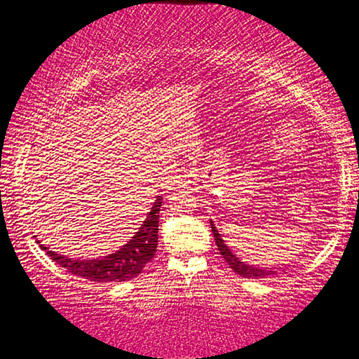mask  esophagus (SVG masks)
Returning a JSON list of instances; mask_svg holds the SVG:
<instances>
[{
	"mask_svg": "<svg viewBox=\"0 0 359 359\" xmlns=\"http://www.w3.org/2000/svg\"><path fill=\"white\" fill-rule=\"evenodd\" d=\"M174 179H175V184H177L179 187H187V185L194 184L195 174H194V170L182 168V169L179 170V172L175 174Z\"/></svg>",
	"mask_w": 359,
	"mask_h": 359,
	"instance_id": "esophagus-1",
	"label": "esophagus"
}]
</instances>
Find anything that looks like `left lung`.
<instances>
[{
  "label": "left lung",
  "instance_id": "left-lung-1",
  "mask_svg": "<svg viewBox=\"0 0 359 359\" xmlns=\"http://www.w3.org/2000/svg\"><path fill=\"white\" fill-rule=\"evenodd\" d=\"M210 226H211V232H213V236H215L216 245H218L219 254L223 255V259L228 262V265L236 271L237 275L244 276V278H269V276L276 275L275 269H260V266H254V265L245 264V262H242L239 257H237L234 252H232L229 247L226 245V242L223 241V236L219 234L211 219H210Z\"/></svg>",
  "mask_w": 359,
  "mask_h": 359
}]
</instances>
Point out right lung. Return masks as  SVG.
Segmentation results:
<instances>
[{
    "label": "right lung",
    "mask_w": 359,
    "mask_h": 359,
    "mask_svg": "<svg viewBox=\"0 0 359 359\" xmlns=\"http://www.w3.org/2000/svg\"><path fill=\"white\" fill-rule=\"evenodd\" d=\"M161 205H163V196H158L153 206H151L143 224L135 232V236L131 237L127 244L120 247L118 250L102 257V259H69V257L58 254V252L48 250V247L40 244V241H37V244L60 266L67 269L69 273L81 276V278L97 283L127 281L138 276L143 271L146 264L153 259L154 252L158 249Z\"/></svg>",
    "instance_id": "obj_1"
}]
</instances>
